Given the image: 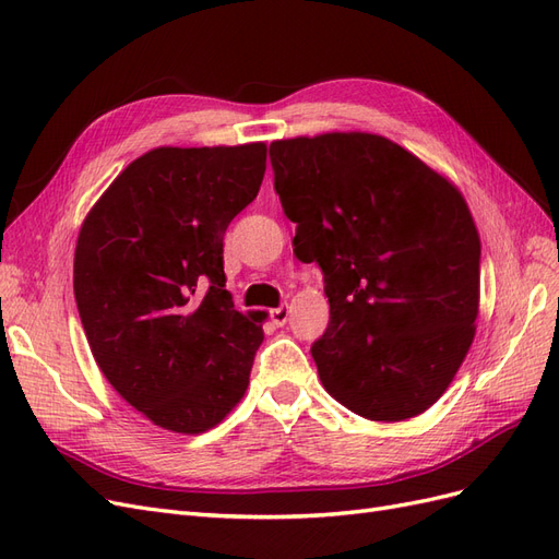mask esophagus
<instances>
[{"label":"esophagus","mask_w":559,"mask_h":559,"mask_svg":"<svg viewBox=\"0 0 559 559\" xmlns=\"http://www.w3.org/2000/svg\"><path fill=\"white\" fill-rule=\"evenodd\" d=\"M270 319H273L275 326H284L286 321H289V308L280 306V308H275V310H270Z\"/></svg>","instance_id":"1"}]
</instances>
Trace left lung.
Here are the masks:
<instances>
[{
  "label": "left lung",
  "mask_w": 559,
  "mask_h": 559,
  "mask_svg": "<svg viewBox=\"0 0 559 559\" xmlns=\"http://www.w3.org/2000/svg\"><path fill=\"white\" fill-rule=\"evenodd\" d=\"M294 253L331 306L312 359L326 392L373 421L421 415L476 335L480 235L456 186L370 132L270 144Z\"/></svg>",
  "instance_id": "8db88e82"
}]
</instances>
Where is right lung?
<instances>
[{"mask_svg": "<svg viewBox=\"0 0 559 559\" xmlns=\"http://www.w3.org/2000/svg\"><path fill=\"white\" fill-rule=\"evenodd\" d=\"M265 151L263 142L151 148L81 224L74 296L93 357L167 431H207L247 392L265 312L235 310L224 233L257 198Z\"/></svg>", "mask_w": 559, "mask_h": 559, "instance_id": "obj_1", "label": "right lung"}]
</instances>
